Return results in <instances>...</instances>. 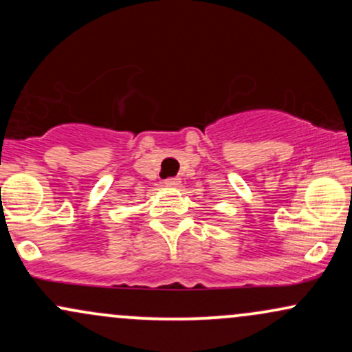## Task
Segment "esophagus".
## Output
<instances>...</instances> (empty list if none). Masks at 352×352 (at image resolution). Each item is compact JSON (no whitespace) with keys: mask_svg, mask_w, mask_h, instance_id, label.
Here are the masks:
<instances>
[{"mask_svg":"<svg viewBox=\"0 0 352 352\" xmlns=\"http://www.w3.org/2000/svg\"><path fill=\"white\" fill-rule=\"evenodd\" d=\"M165 185H167V187H179L180 179H177V177H170V179L165 180Z\"/></svg>","mask_w":352,"mask_h":352,"instance_id":"esophagus-1","label":"esophagus"}]
</instances>
